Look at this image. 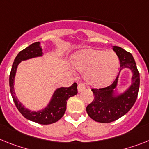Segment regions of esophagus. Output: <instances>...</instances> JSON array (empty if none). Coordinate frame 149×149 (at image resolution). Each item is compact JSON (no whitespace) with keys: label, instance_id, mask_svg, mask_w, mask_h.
Listing matches in <instances>:
<instances>
[{"label":"esophagus","instance_id":"esophagus-1","mask_svg":"<svg viewBox=\"0 0 149 149\" xmlns=\"http://www.w3.org/2000/svg\"><path fill=\"white\" fill-rule=\"evenodd\" d=\"M85 90V86L82 83H79L78 85V92H82Z\"/></svg>","mask_w":149,"mask_h":149}]
</instances>
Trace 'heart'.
Here are the masks:
<instances>
[{
    "instance_id": "heart-1",
    "label": "heart",
    "mask_w": 149,
    "mask_h": 149,
    "mask_svg": "<svg viewBox=\"0 0 149 149\" xmlns=\"http://www.w3.org/2000/svg\"><path fill=\"white\" fill-rule=\"evenodd\" d=\"M73 66L77 71L85 73L87 84L101 88L113 81L119 70L120 62L113 52L88 48L75 54Z\"/></svg>"
}]
</instances>
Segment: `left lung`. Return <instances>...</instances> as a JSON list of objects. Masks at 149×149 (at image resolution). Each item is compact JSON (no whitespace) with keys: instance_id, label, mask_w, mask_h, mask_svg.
Here are the masks:
<instances>
[{"instance_id":"obj_1","label":"left lung","mask_w":149,"mask_h":149,"mask_svg":"<svg viewBox=\"0 0 149 149\" xmlns=\"http://www.w3.org/2000/svg\"><path fill=\"white\" fill-rule=\"evenodd\" d=\"M113 50L119 58V74L111 86L92 89L94 100L86 107L88 116L99 123H111L126 114L136 102L139 88V73L132 54L118 46H113ZM124 68H128L133 73L131 83L127 90L120 93L117 86L119 74Z\"/></svg>"}]
</instances>
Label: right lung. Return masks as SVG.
Instances as JSON below:
<instances>
[{"label": "right lung", "mask_w": 149, "mask_h": 149, "mask_svg": "<svg viewBox=\"0 0 149 149\" xmlns=\"http://www.w3.org/2000/svg\"><path fill=\"white\" fill-rule=\"evenodd\" d=\"M40 45V42H35L24 50L21 51L17 54L10 74V88L13 102L17 106V109L23 117L36 123L47 125L55 123L63 117L67 109V100L72 96L76 95L78 92L77 84L74 82L70 87L68 88H57L54 92L49 103L47 104L46 107L39 111H31L24 105H22L20 101L18 100V98L16 96L14 90L15 76L17 73V67L21 63V61H27L35 57H42L43 51Z\"/></svg>", "instance_id": "obj_1"}]
</instances>
